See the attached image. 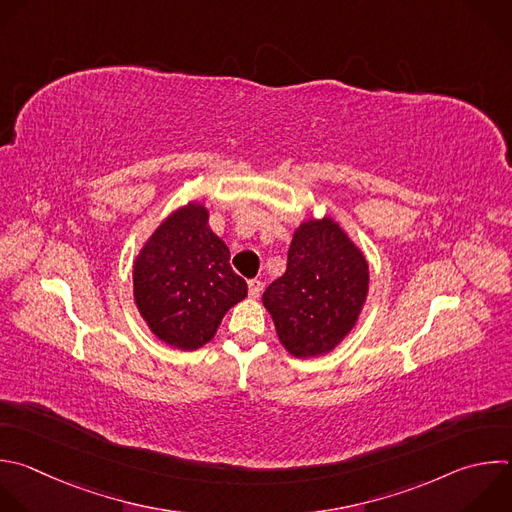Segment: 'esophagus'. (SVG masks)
Wrapping results in <instances>:
<instances>
[{
  "label": "esophagus",
  "mask_w": 512,
  "mask_h": 512,
  "mask_svg": "<svg viewBox=\"0 0 512 512\" xmlns=\"http://www.w3.org/2000/svg\"><path fill=\"white\" fill-rule=\"evenodd\" d=\"M261 289H263L261 279H249V297L257 299L261 295Z\"/></svg>",
  "instance_id": "obj_1"
}]
</instances>
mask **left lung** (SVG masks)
<instances>
[{"instance_id":"8db88e82","label":"left lung","mask_w":512,"mask_h":512,"mask_svg":"<svg viewBox=\"0 0 512 512\" xmlns=\"http://www.w3.org/2000/svg\"><path fill=\"white\" fill-rule=\"evenodd\" d=\"M368 263L331 219L303 223L287 269L263 293L277 335L295 358L331 352L354 327L368 295Z\"/></svg>"}]
</instances>
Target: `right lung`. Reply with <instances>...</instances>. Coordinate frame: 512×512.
I'll return each instance as SVG.
<instances>
[{"label": "right lung", "instance_id": "1", "mask_svg": "<svg viewBox=\"0 0 512 512\" xmlns=\"http://www.w3.org/2000/svg\"><path fill=\"white\" fill-rule=\"evenodd\" d=\"M205 207L191 203L170 215L134 265V299L148 327L179 350H197L223 315L247 295L231 269L229 247L211 231Z\"/></svg>", "mask_w": 512, "mask_h": 512}]
</instances>
